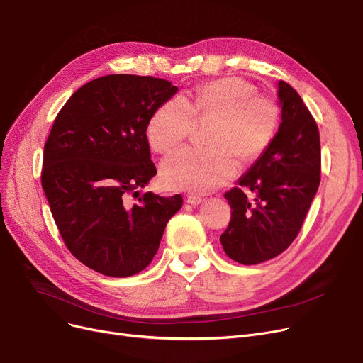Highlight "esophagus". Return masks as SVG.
Listing matches in <instances>:
<instances>
[{"mask_svg":"<svg viewBox=\"0 0 363 363\" xmlns=\"http://www.w3.org/2000/svg\"><path fill=\"white\" fill-rule=\"evenodd\" d=\"M186 203H189L191 206H197L200 203H203V199L200 196H194V194H189L186 197Z\"/></svg>","mask_w":363,"mask_h":363,"instance_id":"obj_1","label":"esophagus"}]
</instances>
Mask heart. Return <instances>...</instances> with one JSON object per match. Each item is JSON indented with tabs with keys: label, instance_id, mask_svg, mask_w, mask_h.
Here are the masks:
<instances>
[{
	"label": "heart",
	"instance_id": "b5f03b06",
	"mask_svg": "<svg viewBox=\"0 0 363 363\" xmlns=\"http://www.w3.org/2000/svg\"><path fill=\"white\" fill-rule=\"evenodd\" d=\"M199 119H213L206 148H182L163 160L160 177L170 189L208 193L233 179L242 162H255L272 144L279 104L249 81L228 76L200 85L193 99H172L148 121L147 140L157 152L177 148Z\"/></svg>",
	"mask_w": 363,
	"mask_h": 363
}]
</instances>
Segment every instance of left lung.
Listing matches in <instances>:
<instances>
[{
	"label": "left lung",
	"instance_id": "8db88e82",
	"mask_svg": "<svg viewBox=\"0 0 363 363\" xmlns=\"http://www.w3.org/2000/svg\"><path fill=\"white\" fill-rule=\"evenodd\" d=\"M281 123L263 155L225 194L231 220L220 235L228 257L256 264L281 255L297 237L320 182L319 130L297 91L278 82ZM252 191L247 196L243 188Z\"/></svg>",
	"mask_w": 363,
	"mask_h": 363
}]
</instances>
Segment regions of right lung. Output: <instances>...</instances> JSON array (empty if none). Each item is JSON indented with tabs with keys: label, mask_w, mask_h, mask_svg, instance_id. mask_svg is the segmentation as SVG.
<instances>
[{
	"label": "right lung",
	"mask_w": 363,
	"mask_h": 363,
	"mask_svg": "<svg viewBox=\"0 0 363 363\" xmlns=\"http://www.w3.org/2000/svg\"><path fill=\"white\" fill-rule=\"evenodd\" d=\"M178 88L166 79L107 74L76 91L57 114L44 145L43 189L70 253L95 272L125 278L159 250L181 194H140L157 174L147 125Z\"/></svg>",
	"instance_id": "right-lung-1"
}]
</instances>
